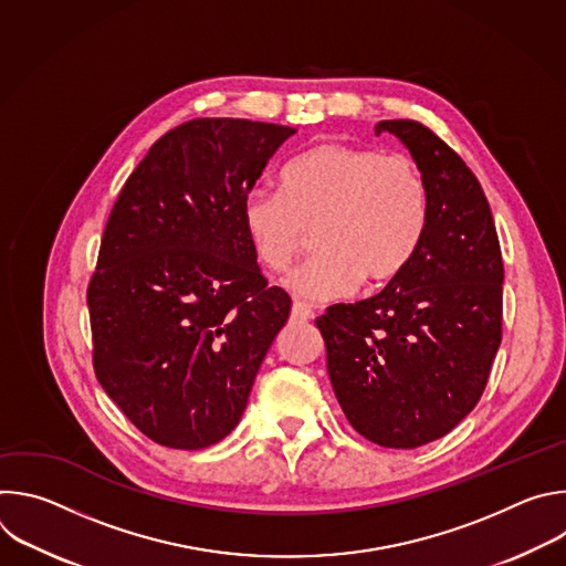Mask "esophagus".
I'll return each mask as SVG.
<instances>
[{
  "instance_id": "1",
  "label": "esophagus",
  "mask_w": 566,
  "mask_h": 566,
  "mask_svg": "<svg viewBox=\"0 0 566 566\" xmlns=\"http://www.w3.org/2000/svg\"><path fill=\"white\" fill-rule=\"evenodd\" d=\"M291 315H293V319H297V322H308V319H313V311H311L306 304H302V302H293Z\"/></svg>"
}]
</instances>
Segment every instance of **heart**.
Here are the masks:
<instances>
[{
	"mask_svg": "<svg viewBox=\"0 0 566 566\" xmlns=\"http://www.w3.org/2000/svg\"><path fill=\"white\" fill-rule=\"evenodd\" d=\"M280 184L282 195L249 192L241 226L258 262L273 273H284L315 232L319 253L284 280L297 297L338 300L363 280L382 286L412 264L430 210L412 156L325 140L295 156Z\"/></svg>",
	"mask_w": 566,
	"mask_h": 566,
	"instance_id": "b5f03b06",
	"label": "heart"
}]
</instances>
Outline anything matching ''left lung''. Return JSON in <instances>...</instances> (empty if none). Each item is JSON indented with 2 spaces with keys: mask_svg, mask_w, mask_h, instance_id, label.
I'll return each mask as SVG.
<instances>
[{
  "mask_svg": "<svg viewBox=\"0 0 566 566\" xmlns=\"http://www.w3.org/2000/svg\"><path fill=\"white\" fill-rule=\"evenodd\" d=\"M428 184L412 264L378 295L315 319L352 428L382 448H419L476 406L502 343L504 262L493 212L463 158L417 120H380Z\"/></svg>",
  "mask_w": 566,
  "mask_h": 566,
  "instance_id": "left-lung-1",
  "label": "left lung"
}]
</instances>
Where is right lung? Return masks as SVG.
I'll return each instance as SVG.
<instances>
[{
  "mask_svg": "<svg viewBox=\"0 0 566 566\" xmlns=\"http://www.w3.org/2000/svg\"><path fill=\"white\" fill-rule=\"evenodd\" d=\"M293 127L195 118L125 181L87 286L94 371L154 443L201 450L247 410L291 297L269 286L241 206Z\"/></svg>",
  "mask_w": 566,
  "mask_h": 566,
  "instance_id": "obj_1",
  "label": "right lung"
}]
</instances>
